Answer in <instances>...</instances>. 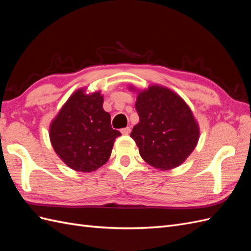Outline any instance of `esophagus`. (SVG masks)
Masks as SVG:
<instances>
[{
	"mask_svg": "<svg viewBox=\"0 0 251 251\" xmlns=\"http://www.w3.org/2000/svg\"><path fill=\"white\" fill-rule=\"evenodd\" d=\"M121 134H124V135H128L131 133V127L130 126H126V127H125V128H121Z\"/></svg>",
	"mask_w": 251,
	"mask_h": 251,
	"instance_id": "obj_1",
	"label": "esophagus"
}]
</instances>
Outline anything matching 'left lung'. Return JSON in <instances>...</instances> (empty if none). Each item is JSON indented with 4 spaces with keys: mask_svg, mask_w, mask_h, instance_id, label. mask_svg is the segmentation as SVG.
Wrapping results in <instances>:
<instances>
[{
    "mask_svg": "<svg viewBox=\"0 0 251 251\" xmlns=\"http://www.w3.org/2000/svg\"><path fill=\"white\" fill-rule=\"evenodd\" d=\"M135 108L139 123L131 137L139 149L141 158L159 171L173 170L193 153L200 137V126L192 109L176 92L161 85L139 90Z\"/></svg>",
    "mask_w": 251,
    "mask_h": 251,
    "instance_id": "left-lung-1",
    "label": "left lung"
}]
</instances>
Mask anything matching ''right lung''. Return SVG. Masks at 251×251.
Returning a JSON list of instances; mask_svg holds the SVG:
<instances>
[{
	"label": "right lung",
	"mask_w": 251,
	"mask_h": 251,
	"mask_svg": "<svg viewBox=\"0 0 251 251\" xmlns=\"http://www.w3.org/2000/svg\"><path fill=\"white\" fill-rule=\"evenodd\" d=\"M101 91L79 88L60 108L49 126L53 150L76 172H93L109 160L120 132L113 130L111 116L102 108Z\"/></svg>",
	"instance_id": "obj_1"
}]
</instances>
